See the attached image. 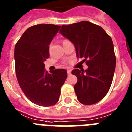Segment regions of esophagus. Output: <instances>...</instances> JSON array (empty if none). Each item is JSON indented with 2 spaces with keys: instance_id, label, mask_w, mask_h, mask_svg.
Wrapping results in <instances>:
<instances>
[{
  "instance_id": "34e87169",
  "label": "esophagus",
  "mask_w": 132,
  "mask_h": 132,
  "mask_svg": "<svg viewBox=\"0 0 132 132\" xmlns=\"http://www.w3.org/2000/svg\"><path fill=\"white\" fill-rule=\"evenodd\" d=\"M67 73H68V76L70 75V74H71V70H68Z\"/></svg>"
}]
</instances>
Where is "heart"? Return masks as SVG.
<instances>
[{
    "instance_id": "b5f03b06",
    "label": "heart",
    "mask_w": 132,
    "mask_h": 132,
    "mask_svg": "<svg viewBox=\"0 0 132 132\" xmlns=\"http://www.w3.org/2000/svg\"><path fill=\"white\" fill-rule=\"evenodd\" d=\"M66 41H68V40H63V41H62V44H63V43H64V42H66Z\"/></svg>"
}]
</instances>
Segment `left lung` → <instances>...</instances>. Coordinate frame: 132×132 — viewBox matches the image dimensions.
Masks as SVG:
<instances>
[{
    "label": "left lung",
    "mask_w": 132,
    "mask_h": 132,
    "mask_svg": "<svg viewBox=\"0 0 132 132\" xmlns=\"http://www.w3.org/2000/svg\"><path fill=\"white\" fill-rule=\"evenodd\" d=\"M60 33L74 44L76 56L86 62L88 69H74V85L80 103L92 105L107 94L114 78L116 59L111 37L101 26L88 21L62 25Z\"/></svg>",
    "instance_id": "1"
}]
</instances>
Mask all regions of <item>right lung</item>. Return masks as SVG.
Listing matches in <instances>:
<instances>
[{
    "mask_svg": "<svg viewBox=\"0 0 132 132\" xmlns=\"http://www.w3.org/2000/svg\"><path fill=\"white\" fill-rule=\"evenodd\" d=\"M61 26L37 24L26 30L14 48L15 70L20 88L30 101L51 106L59 100L60 88L67 78L65 69L45 70L49 45Z\"/></svg>",
    "mask_w": 132,
    "mask_h": 132,
    "instance_id": "add662e5",
    "label": "right lung"
}]
</instances>
